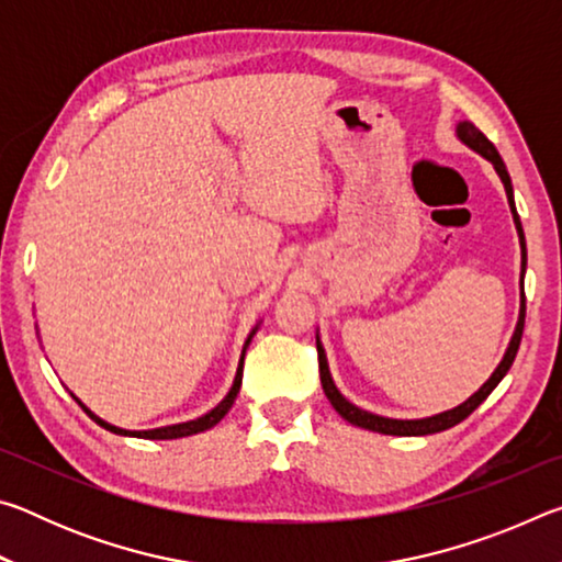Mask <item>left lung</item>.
<instances>
[{"instance_id": "left-lung-1", "label": "left lung", "mask_w": 562, "mask_h": 562, "mask_svg": "<svg viewBox=\"0 0 562 562\" xmlns=\"http://www.w3.org/2000/svg\"><path fill=\"white\" fill-rule=\"evenodd\" d=\"M456 136L463 146H469L475 154L483 156L486 160H491L493 168H496V173L501 178L503 188H506V198H508V205H510V213H513V223H516V231H518V243H520V312H518V325L516 331H513V337L508 341V349L506 355H503L501 364L496 367V372L488 376V382L483 384L479 392L471 394L465 398L463 404L449 408V412H441V414H434V416H426V418H389V416H379L372 412H364V408H359L345 398V394L339 392L335 379L329 374V364H327V351L322 347L319 335H317V355H319V379H322V389H325V396L329 398V404L335 406V412L345 418V422L361 426V429H369V431H376V434H389V436H426V434H439L451 429V426L461 424L465 416H471L475 408H479L483 402H486L488 394L493 392L501 384V379L508 374V369L513 364V359L518 355V347H520V337H522V325H526V290H522V274H526V262H528V252H526V235H522V225H520V217L516 211V201H513V183H510V176L506 170V164H503V158L498 156L496 146L491 144V140L483 136V133L473 126L471 121H459L456 123Z\"/></svg>"}]
</instances>
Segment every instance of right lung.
<instances>
[{"label": "right lung", "mask_w": 562, "mask_h": 562, "mask_svg": "<svg viewBox=\"0 0 562 562\" xmlns=\"http://www.w3.org/2000/svg\"><path fill=\"white\" fill-rule=\"evenodd\" d=\"M258 327H260V325H255L250 335H247V339H245V347H243L240 361H237V372H235V379H233L231 392L225 394L223 402L217 404L215 408H211V412L203 414V416L193 418V422L170 424V426H160V429H148V431H128V429H121V426H113V424H109V422H103V418H99L97 414H93L89 406H83V404L79 402V398H76L74 394H71V396L76 398V402H79V406H81L83 412H87V414L93 418V422H97L99 426H103V429H106V431H113V434H119V436H136V439H154V441H164V439H183V436H193V434L207 431V429H213V426H215L217 422H221V418H223L227 412H231V406L235 404L237 392H240V384H243V361H245V351H247V347H250V341H252V337H255V331H258Z\"/></svg>", "instance_id": "obj_1"}]
</instances>
